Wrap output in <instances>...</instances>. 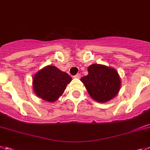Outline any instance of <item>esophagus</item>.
Listing matches in <instances>:
<instances>
[{
    "mask_svg": "<svg viewBox=\"0 0 150 150\" xmlns=\"http://www.w3.org/2000/svg\"><path fill=\"white\" fill-rule=\"evenodd\" d=\"M74 78H75V79H80L81 75L80 74H77V75H75V76H74Z\"/></svg>",
    "mask_w": 150,
    "mask_h": 150,
    "instance_id": "1",
    "label": "esophagus"
}]
</instances>
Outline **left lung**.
<instances>
[{
  "instance_id": "1",
  "label": "left lung",
  "mask_w": 150,
  "mask_h": 150,
  "mask_svg": "<svg viewBox=\"0 0 150 150\" xmlns=\"http://www.w3.org/2000/svg\"><path fill=\"white\" fill-rule=\"evenodd\" d=\"M88 75L81 79L91 98L104 103L114 98L121 88L120 76L114 68L102 64H92Z\"/></svg>"
}]
</instances>
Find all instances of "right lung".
I'll use <instances>...</instances> for the list:
<instances>
[{
    "instance_id": "obj_1",
    "label": "right lung",
    "mask_w": 150,
    "mask_h": 150,
    "mask_svg": "<svg viewBox=\"0 0 150 150\" xmlns=\"http://www.w3.org/2000/svg\"><path fill=\"white\" fill-rule=\"evenodd\" d=\"M71 78L54 66H47L35 74L32 88L37 97L47 102L57 101L64 93Z\"/></svg>"
}]
</instances>
